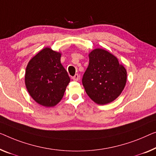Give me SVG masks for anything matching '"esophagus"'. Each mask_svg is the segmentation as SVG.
<instances>
[{
    "instance_id": "obj_1",
    "label": "esophagus",
    "mask_w": 156,
    "mask_h": 156,
    "mask_svg": "<svg viewBox=\"0 0 156 156\" xmlns=\"http://www.w3.org/2000/svg\"><path fill=\"white\" fill-rule=\"evenodd\" d=\"M73 80H75V81H78V79H79V76H78V74H76L75 76H73Z\"/></svg>"
}]
</instances>
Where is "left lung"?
I'll list each match as a JSON object with an SVG mask.
<instances>
[{"mask_svg": "<svg viewBox=\"0 0 156 156\" xmlns=\"http://www.w3.org/2000/svg\"><path fill=\"white\" fill-rule=\"evenodd\" d=\"M89 65L82 79L83 87L92 100L99 105L114 101L127 82V71L118 58L104 49L89 54Z\"/></svg>", "mask_w": 156, "mask_h": 156, "instance_id": "left-lung-1", "label": "left lung"}]
</instances>
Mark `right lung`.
I'll return each mask as SVG.
<instances>
[{"mask_svg":"<svg viewBox=\"0 0 156 156\" xmlns=\"http://www.w3.org/2000/svg\"><path fill=\"white\" fill-rule=\"evenodd\" d=\"M60 52L45 48L31 59L25 72V85L34 100L45 107L61 101L70 78L61 64Z\"/></svg>","mask_w":156,"mask_h":156,"instance_id":"obj_1","label":"right lung"}]
</instances>
